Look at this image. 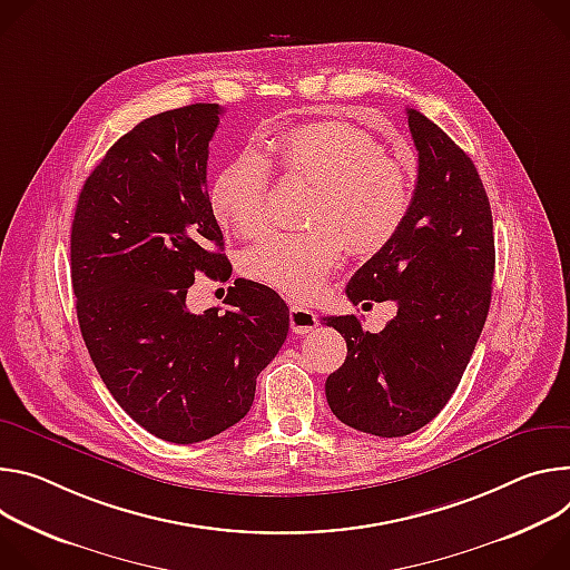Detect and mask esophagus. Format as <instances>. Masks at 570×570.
Wrapping results in <instances>:
<instances>
[{
  "instance_id": "34e87169",
  "label": "esophagus",
  "mask_w": 570,
  "mask_h": 570,
  "mask_svg": "<svg viewBox=\"0 0 570 570\" xmlns=\"http://www.w3.org/2000/svg\"><path fill=\"white\" fill-rule=\"evenodd\" d=\"M317 324H320L317 314H314L309 307H303V305L296 303V301L289 303V326H292L294 333L305 335V333H309L312 328H317Z\"/></svg>"
}]
</instances>
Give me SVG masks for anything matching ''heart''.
Here are the masks:
<instances>
[{
    "mask_svg": "<svg viewBox=\"0 0 570 570\" xmlns=\"http://www.w3.org/2000/svg\"><path fill=\"white\" fill-rule=\"evenodd\" d=\"M285 174L314 185L307 230H272L242 258V272L283 294L314 296L342 263L346 244L357 256L385 248L410 210V176L366 131L346 121H307L269 142ZM272 174L267 158L246 149L210 189L219 224L242 237L258 235L269 219Z\"/></svg>",
    "mask_w": 570,
    "mask_h": 570,
    "instance_id": "obj_1",
    "label": "heart"
}]
</instances>
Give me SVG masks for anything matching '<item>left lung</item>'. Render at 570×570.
<instances>
[{"label":"left lung","mask_w":570,"mask_h":570,"mask_svg":"<svg viewBox=\"0 0 570 570\" xmlns=\"http://www.w3.org/2000/svg\"><path fill=\"white\" fill-rule=\"evenodd\" d=\"M419 174L396 237L346 285L360 301H396L381 333L355 314L324 317L346 340L328 375L333 414L375 436H405L455 394L484 328L495 267L489 197L473 160L434 121L407 108Z\"/></svg>","instance_id":"obj_1"}]
</instances>
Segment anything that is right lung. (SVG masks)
Wrapping results in <instances>:
<instances>
[{
    "instance_id": "add662e5",
    "label": "right lung",
    "mask_w": 570,
    "mask_h": 570,
    "mask_svg": "<svg viewBox=\"0 0 570 570\" xmlns=\"http://www.w3.org/2000/svg\"><path fill=\"white\" fill-rule=\"evenodd\" d=\"M219 115L217 104H193L134 126L86 178L72 222L88 353L119 407L171 444L244 419L289 331L285 301L244 278L224 312L185 305L197 274L222 278L230 267L206 180Z\"/></svg>"
}]
</instances>
